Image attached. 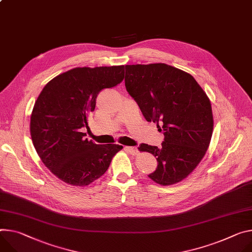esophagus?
Instances as JSON below:
<instances>
[{
  "instance_id": "34e87169",
  "label": "esophagus",
  "mask_w": 252,
  "mask_h": 252,
  "mask_svg": "<svg viewBox=\"0 0 252 252\" xmlns=\"http://www.w3.org/2000/svg\"><path fill=\"white\" fill-rule=\"evenodd\" d=\"M125 149L127 153H129L132 156H138V154H139V150L134 147H126Z\"/></svg>"
}]
</instances>
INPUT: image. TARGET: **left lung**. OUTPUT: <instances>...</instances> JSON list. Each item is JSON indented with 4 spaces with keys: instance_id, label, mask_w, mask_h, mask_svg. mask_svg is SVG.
<instances>
[{
    "instance_id": "8db88e82",
    "label": "left lung",
    "mask_w": 252,
    "mask_h": 252,
    "mask_svg": "<svg viewBox=\"0 0 252 252\" xmlns=\"http://www.w3.org/2000/svg\"><path fill=\"white\" fill-rule=\"evenodd\" d=\"M125 82L146 120L165 135L161 149L147 144L139 148L158 161L149 178L161 186L177 184L209 148L214 126L209 97L190 73L165 63L126 65Z\"/></svg>"
}]
</instances>
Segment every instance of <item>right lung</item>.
I'll return each mask as SVG.
<instances>
[{
	"label": "right lung",
	"instance_id": "obj_1",
	"mask_svg": "<svg viewBox=\"0 0 252 252\" xmlns=\"http://www.w3.org/2000/svg\"><path fill=\"white\" fill-rule=\"evenodd\" d=\"M125 65L76 67L44 86L35 101L30 120L34 148L43 164L58 179L84 187L100 178L120 145H96L84 139L87 118L104 88L120 84Z\"/></svg>",
	"mask_w": 252,
	"mask_h": 252
}]
</instances>
